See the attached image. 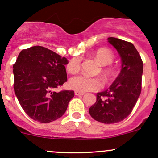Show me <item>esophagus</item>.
Wrapping results in <instances>:
<instances>
[{
  "mask_svg": "<svg viewBox=\"0 0 158 158\" xmlns=\"http://www.w3.org/2000/svg\"><path fill=\"white\" fill-rule=\"evenodd\" d=\"M75 95H83L84 93H83V92H78V91H76V92H75Z\"/></svg>",
  "mask_w": 158,
  "mask_h": 158,
  "instance_id": "obj_1",
  "label": "esophagus"
}]
</instances>
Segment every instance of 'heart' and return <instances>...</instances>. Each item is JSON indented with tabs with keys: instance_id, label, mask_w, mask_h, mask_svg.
I'll return each mask as SVG.
<instances>
[{
	"instance_id": "1",
	"label": "heart",
	"mask_w": 158,
	"mask_h": 158,
	"mask_svg": "<svg viewBox=\"0 0 158 158\" xmlns=\"http://www.w3.org/2000/svg\"><path fill=\"white\" fill-rule=\"evenodd\" d=\"M95 58L99 64L103 65L102 73L106 79H111L117 73V70L111 63L114 61V53L107 48H100L97 49L95 53ZM81 67V60L79 57H73L69 60L66 66L68 72L72 74L78 73ZM69 85L71 89L78 92H85L89 91H96L102 87V82L99 78H92L79 75L71 78L69 81Z\"/></svg>"
}]
</instances>
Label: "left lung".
Masks as SVG:
<instances>
[{"label": "left lung", "mask_w": 158, "mask_h": 158, "mask_svg": "<svg viewBox=\"0 0 158 158\" xmlns=\"http://www.w3.org/2000/svg\"><path fill=\"white\" fill-rule=\"evenodd\" d=\"M108 40L122 58V70L109 89L96 94V102L89 111L98 122L114 124L126 118L138 101L141 92L143 62L131 43L114 37Z\"/></svg>", "instance_id": "1"}]
</instances>
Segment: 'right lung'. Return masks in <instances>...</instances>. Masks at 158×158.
Wrapping results in <instances>:
<instances>
[{
    "label": "right lung",
    "mask_w": 158,
    "mask_h": 158,
    "mask_svg": "<svg viewBox=\"0 0 158 158\" xmlns=\"http://www.w3.org/2000/svg\"><path fill=\"white\" fill-rule=\"evenodd\" d=\"M67 59L35 46L19 53L14 64V89L22 109L36 122L49 123L64 114L74 91L55 89L67 82Z\"/></svg>",
    "instance_id": "right-lung-1"
}]
</instances>
